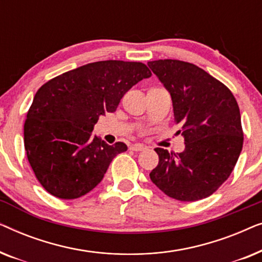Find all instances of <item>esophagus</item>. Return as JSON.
Masks as SVG:
<instances>
[{
  "mask_svg": "<svg viewBox=\"0 0 262 262\" xmlns=\"http://www.w3.org/2000/svg\"><path fill=\"white\" fill-rule=\"evenodd\" d=\"M146 148L144 145L142 144H132L130 146V150H132V151H143V150H145Z\"/></svg>",
  "mask_w": 262,
  "mask_h": 262,
  "instance_id": "obj_1",
  "label": "esophagus"
}]
</instances>
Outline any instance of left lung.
Returning a JSON list of instances; mask_svg holds the SVG:
<instances>
[{
  "instance_id": "obj_1",
  "label": "left lung",
  "mask_w": 262,
  "mask_h": 262,
  "mask_svg": "<svg viewBox=\"0 0 262 262\" xmlns=\"http://www.w3.org/2000/svg\"><path fill=\"white\" fill-rule=\"evenodd\" d=\"M148 66L170 93L182 152L156 148L159 164L150 179L168 196L195 202L230 177L243 145L241 114L227 85L192 63L159 59Z\"/></svg>"
}]
</instances>
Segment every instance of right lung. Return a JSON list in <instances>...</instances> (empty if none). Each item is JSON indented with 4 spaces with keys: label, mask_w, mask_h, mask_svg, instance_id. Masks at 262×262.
<instances>
[{
    "label": "right lung",
    "mask_w": 262,
    "mask_h": 262,
    "mask_svg": "<svg viewBox=\"0 0 262 262\" xmlns=\"http://www.w3.org/2000/svg\"><path fill=\"white\" fill-rule=\"evenodd\" d=\"M151 76L145 64L101 60L67 71L35 93L24 126L25 150L50 194L76 199L100 184L110 163L127 150L93 134L99 117L116 112L125 93Z\"/></svg>",
    "instance_id": "right-lung-1"
}]
</instances>
